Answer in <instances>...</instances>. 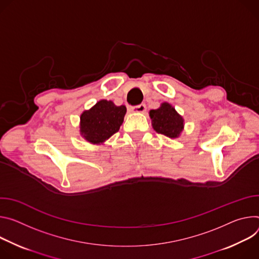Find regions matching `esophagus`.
<instances>
[{"instance_id": "obj_1", "label": "esophagus", "mask_w": 259, "mask_h": 259, "mask_svg": "<svg viewBox=\"0 0 259 259\" xmlns=\"http://www.w3.org/2000/svg\"><path fill=\"white\" fill-rule=\"evenodd\" d=\"M131 111L134 113H144L146 111V106L145 104L134 106V107H131Z\"/></svg>"}]
</instances>
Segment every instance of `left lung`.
Here are the masks:
<instances>
[{
    "label": "left lung",
    "mask_w": 259,
    "mask_h": 259,
    "mask_svg": "<svg viewBox=\"0 0 259 259\" xmlns=\"http://www.w3.org/2000/svg\"><path fill=\"white\" fill-rule=\"evenodd\" d=\"M149 116L154 131L170 139L178 138L184 128L183 117L168 103H162L158 109L150 110Z\"/></svg>",
    "instance_id": "8db88e82"
}]
</instances>
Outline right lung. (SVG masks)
<instances>
[{"instance_id":"1","label":"right lung","mask_w":259,"mask_h":259,"mask_svg":"<svg viewBox=\"0 0 259 259\" xmlns=\"http://www.w3.org/2000/svg\"><path fill=\"white\" fill-rule=\"evenodd\" d=\"M126 113L125 106L101 100L80 116V135L93 144H102L119 131Z\"/></svg>"}]
</instances>
